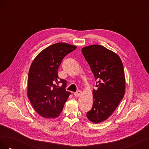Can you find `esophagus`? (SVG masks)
Here are the masks:
<instances>
[{"label": "esophagus", "mask_w": 149, "mask_h": 149, "mask_svg": "<svg viewBox=\"0 0 149 149\" xmlns=\"http://www.w3.org/2000/svg\"><path fill=\"white\" fill-rule=\"evenodd\" d=\"M81 91H78L77 92H76V93H74V96L75 97H79L81 94Z\"/></svg>", "instance_id": "esophagus-1"}]
</instances>
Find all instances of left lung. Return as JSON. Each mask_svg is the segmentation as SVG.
I'll return each mask as SVG.
<instances>
[{
	"label": "left lung",
	"mask_w": 149,
	"mask_h": 149,
	"mask_svg": "<svg viewBox=\"0 0 149 149\" xmlns=\"http://www.w3.org/2000/svg\"><path fill=\"white\" fill-rule=\"evenodd\" d=\"M81 51L97 80V88L93 91V107L86 116L92 123H100L109 118L124 96L123 62L118 54L100 45L84 47Z\"/></svg>",
	"instance_id": "left-lung-1"
}]
</instances>
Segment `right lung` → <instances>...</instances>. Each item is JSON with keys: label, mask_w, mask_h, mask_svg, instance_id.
<instances>
[{"label": "right lung", "mask_w": 149, "mask_h": 149, "mask_svg": "<svg viewBox=\"0 0 149 149\" xmlns=\"http://www.w3.org/2000/svg\"><path fill=\"white\" fill-rule=\"evenodd\" d=\"M76 46L57 43L45 48L31 63L28 77L27 96L34 109L45 118H56L61 112L71 94L66 81L60 79L58 70L62 60ZM62 82L61 87L58 86Z\"/></svg>", "instance_id": "obj_1"}]
</instances>
